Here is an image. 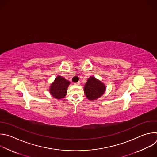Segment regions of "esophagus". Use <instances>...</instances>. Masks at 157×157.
<instances>
[{"label":"esophagus","instance_id":"esophagus-1","mask_svg":"<svg viewBox=\"0 0 157 157\" xmlns=\"http://www.w3.org/2000/svg\"><path fill=\"white\" fill-rule=\"evenodd\" d=\"M80 83H81V82H80V81H78V82H75V83H74V84H75V85H79V84H80Z\"/></svg>","mask_w":157,"mask_h":157}]
</instances>
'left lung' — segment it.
I'll use <instances>...</instances> for the list:
<instances>
[{"label":"left lung","instance_id":"1","mask_svg":"<svg viewBox=\"0 0 157 157\" xmlns=\"http://www.w3.org/2000/svg\"><path fill=\"white\" fill-rule=\"evenodd\" d=\"M105 89V84L101 83L94 77H90L86 83L84 90L88 99L95 100L103 94Z\"/></svg>","mask_w":157,"mask_h":157}]
</instances>
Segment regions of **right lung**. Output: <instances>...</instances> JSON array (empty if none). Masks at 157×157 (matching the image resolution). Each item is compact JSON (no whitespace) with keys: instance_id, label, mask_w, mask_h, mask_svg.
Wrapping results in <instances>:
<instances>
[{"instance_id":"right-lung-1","label":"right lung","mask_w":157,"mask_h":157,"mask_svg":"<svg viewBox=\"0 0 157 157\" xmlns=\"http://www.w3.org/2000/svg\"><path fill=\"white\" fill-rule=\"evenodd\" d=\"M70 82L63 77L59 76L55 79V81L52 84L50 88L51 95L56 98H64L67 94V88Z\"/></svg>"}]
</instances>
